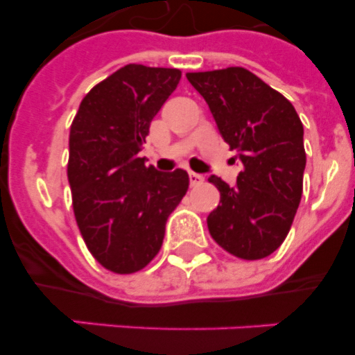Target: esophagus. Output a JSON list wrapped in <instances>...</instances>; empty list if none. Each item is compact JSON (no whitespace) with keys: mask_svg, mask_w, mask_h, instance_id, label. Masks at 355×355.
Wrapping results in <instances>:
<instances>
[{"mask_svg":"<svg viewBox=\"0 0 355 355\" xmlns=\"http://www.w3.org/2000/svg\"><path fill=\"white\" fill-rule=\"evenodd\" d=\"M188 175H190V184H192V187H197V184L205 183V175L197 174V172H190Z\"/></svg>","mask_w":355,"mask_h":355,"instance_id":"obj_1","label":"esophagus"}]
</instances>
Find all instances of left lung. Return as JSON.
I'll return each mask as SVG.
<instances>
[{"instance_id":"left-lung-1","label":"left lung","mask_w":355,"mask_h":355,"mask_svg":"<svg viewBox=\"0 0 355 355\" xmlns=\"http://www.w3.org/2000/svg\"><path fill=\"white\" fill-rule=\"evenodd\" d=\"M187 78L243 167L234 187L216 175L208 180L220 192L208 215L209 234L236 258H266L290 233L302 197V122L283 94L243 67L187 72Z\"/></svg>"}]
</instances>
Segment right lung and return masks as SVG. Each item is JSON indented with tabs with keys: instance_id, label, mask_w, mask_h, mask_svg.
Wrapping results in <instances>:
<instances>
[{
	"instance_id": "add662e5",
	"label": "right lung",
	"mask_w": 355,
	"mask_h": 355,
	"mask_svg": "<svg viewBox=\"0 0 355 355\" xmlns=\"http://www.w3.org/2000/svg\"><path fill=\"white\" fill-rule=\"evenodd\" d=\"M180 80V69L124 65L83 97L71 124L76 224L96 261L114 274H135L155 259L168 215L188 190L184 171L158 172L137 156Z\"/></svg>"
}]
</instances>
